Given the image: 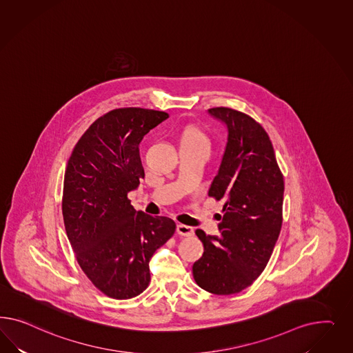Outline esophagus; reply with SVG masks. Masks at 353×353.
<instances>
[{
	"instance_id": "obj_1",
	"label": "esophagus",
	"mask_w": 353,
	"mask_h": 353,
	"mask_svg": "<svg viewBox=\"0 0 353 353\" xmlns=\"http://www.w3.org/2000/svg\"><path fill=\"white\" fill-rule=\"evenodd\" d=\"M176 230L182 236H192V235H194V229L192 226H188V225L179 224Z\"/></svg>"
}]
</instances>
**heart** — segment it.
Returning <instances> with one entry per match:
<instances>
[{
    "instance_id": "b5f03b06",
    "label": "heart",
    "mask_w": 353,
    "mask_h": 353,
    "mask_svg": "<svg viewBox=\"0 0 353 353\" xmlns=\"http://www.w3.org/2000/svg\"><path fill=\"white\" fill-rule=\"evenodd\" d=\"M181 145H202L208 146L210 141L203 132L196 127H189L185 129L181 136Z\"/></svg>"
}]
</instances>
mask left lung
<instances>
[{
	"instance_id": "8db88e82",
	"label": "left lung",
	"mask_w": 353,
	"mask_h": 353,
	"mask_svg": "<svg viewBox=\"0 0 353 353\" xmlns=\"http://www.w3.org/2000/svg\"><path fill=\"white\" fill-rule=\"evenodd\" d=\"M223 121L228 141L217 174L208 190L224 201L219 236L195 234L203 256L192 265L199 288L214 295H232L256 279L276 246L282 226L283 176L267 132L251 117L228 107L210 108Z\"/></svg>"
}]
</instances>
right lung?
<instances>
[{
    "label": "right lung",
    "mask_w": 353,
    "mask_h": 353,
    "mask_svg": "<svg viewBox=\"0 0 353 353\" xmlns=\"http://www.w3.org/2000/svg\"><path fill=\"white\" fill-rule=\"evenodd\" d=\"M163 111L127 107L97 119L77 141L64 173V228L79 265L97 289L130 299L149 286L150 259L174 230L165 216L136 211L128 192L145 177L139 142Z\"/></svg>",
    "instance_id": "right-lung-1"
}]
</instances>
